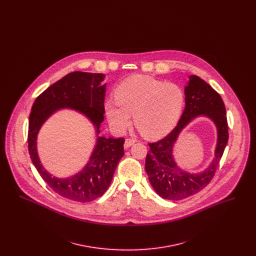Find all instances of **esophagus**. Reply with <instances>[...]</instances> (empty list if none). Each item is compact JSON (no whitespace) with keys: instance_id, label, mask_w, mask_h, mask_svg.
Instances as JSON below:
<instances>
[{"instance_id":"34e87169","label":"esophagus","mask_w":256,"mask_h":256,"mask_svg":"<svg viewBox=\"0 0 256 256\" xmlns=\"http://www.w3.org/2000/svg\"><path fill=\"white\" fill-rule=\"evenodd\" d=\"M135 142H136V141H135L134 139H126L124 146V148H128L130 146H132Z\"/></svg>"}]
</instances>
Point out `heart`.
I'll return each instance as SVG.
<instances>
[{"label": "heart", "mask_w": 256, "mask_h": 256, "mask_svg": "<svg viewBox=\"0 0 256 256\" xmlns=\"http://www.w3.org/2000/svg\"><path fill=\"white\" fill-rule=\"evenodd\" d=\"M115 100H108L104 110L110 124L124 132L132 124L146 138L156 139L176 126L182 112L185 95L180 86L152 76L134 74L115 90Z\"/></svg>", "instance_id": "1"}]
</instances>
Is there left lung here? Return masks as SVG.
Instances as JSON below:
<instances>
[{
    "mask_svg": "<svg viewBox=\"0 0 256 256\" xmlns=\"http://www.w3.org/2000/svg\"><path fill=\"white\" fill-rule=\"evenodd\" d=\"M185 108L176 126L163 139L150 143L145 169L154 191L162 198L180 200L202 190L213 178L228 141L226 106L219 94L200 76H189L184 87ZM210 118L218 130L216 156L206 170L194 174L182 170L173 158V146L182 130L196 116Z\"/></svg>",
    "mask_w": 256,
    "mask_h": 256,
    "instance_id": "left-lung-1",
    "label": "left lung"
}]
</instances>
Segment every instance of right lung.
I'll return each mask as SVG.
<instances>
[{
  "label": "right lung",
  "mask_w": 256,
  "mask_h": 256,
  "mask_svg": "<svg viewBox=\"0 0 256 256\" xmlns=\"http://www.w3.org/2000/svg\"><path fill=\"white\" fill-rule=\"evenodd\" d=\"M104 74L73 72L48 87L36 98L28 120V152L41 178L58 195L78 202L102 196L110 187L116 167L124 156V138L100 136L104 122L106 84ZM60 109L82 114L96 128L98 140L86 166L70 178L52 177L42 165L36 152V135L49 117Z\"/></svg>",
  "instance_id": "right-lung-1"
}]
</instances>
